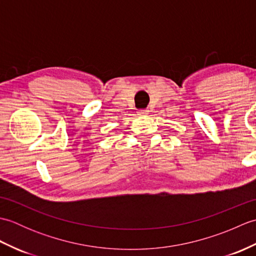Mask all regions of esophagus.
Wrapping results in <instances>:
<instances>
[{
    "label": "esophagus",
    "instance_id": "34e87169",
    "mask_svg": "<svg viewBox=\"0 0 256 256\" xmlns=\"http://www.w3.org/2000/svg\"><path fill=\"white\" fill-rule=\"evenodd\" d=\"M150 113V111L148 110V108H144V110H140L138 112V116H148V114Z\"/></svg>",
    "mask_w": 256,
    "mask_h": 256
}]
</instances>
